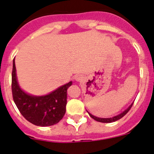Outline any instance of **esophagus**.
Listing matches in <instances>:
<instances>
[{
	"instance_id": "1",
	"label": "esophagus",
	"mask_w": 154,
	"mask_h": 154,
	"mask_svg": "<svg viewBox=\"0 0 154 154\" xmlns=\"http://www.w3.org/2000/svg\"><path fill=\"white\" fill-rule=\"evenodd\" d=\"M74 79H75L76 81H82V80L84 79V77L81 74H78V75H76L74 77Z\"/></svg>"
}]
</instances>
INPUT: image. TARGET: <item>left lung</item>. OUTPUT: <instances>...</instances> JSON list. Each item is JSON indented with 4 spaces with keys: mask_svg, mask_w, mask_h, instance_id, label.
<instances>
[{
    "mask_svg": "<svg viewBox=\"0 0 154 154\" xmlns=\"http://www.w3.org/2000/svg\"><path fill=\"white\" fill-rule=\"evenodd\" d=\"M133 105V102L130 105H129L128 108H127L125 110H124L123 112H121L120 114L117 115V116H113V117H111V118H100V117H97V116H93L92 114H91V113H89V112H88V113L89 114V116H91V117L92 118V119H94L95 120V121L97 122H103V123H110V122H116L117 121V120L120 119H122V118L124 116H125V114H126L127 112H129V110H130L131 107H132V105Z\"/></svg>",
    "mask_w": 154,
    "mask_h": 154,
    "instance_id": "left-lung-1",
    "label": "left lung"
}]
</instances>
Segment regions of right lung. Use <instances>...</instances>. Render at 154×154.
Returning a JSON list of instances; mask_svg holds the SVG:
<instances>
[{
    "label": "right lung",
    "mask_w": 154,
    "mask_h": 154,
    "mask_svg": "<svg viewBox=\"0 0 154 154\" xmlns=\"http://www.w3.org/2000/svg\"><path fill=\"white\" fill-rule=\"evenodd\" d=\"M12 95L16 106L25 119L38 126L58 123L66 112L67 89L72 81L44 95H32L20 87L16 73L14 59L12 69Z\"/></svg>",
    "instance_id": "add662e5"
}]
</instances>
